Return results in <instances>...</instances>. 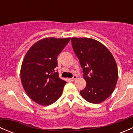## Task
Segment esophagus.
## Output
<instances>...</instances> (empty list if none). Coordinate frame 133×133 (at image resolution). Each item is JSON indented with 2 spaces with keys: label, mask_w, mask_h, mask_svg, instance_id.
<instances>
[{
  "label": "esophagus",
  "mask_w": 133,
  "mask_h": 133,
  "mask_svg": "<svg viewBox=\"0 0 133 133\" xmlns=\"http://www.w3.org/2000/svg\"><path fill=\"white\" fill-rule=\"evenodd\" d=\"M76 78H77V76H76V75H74V76H73V77L71 78L70 80H71V81H75V80H76Z\"/></svg>",
  "instance_id": "obj_1"
}]
</instances>
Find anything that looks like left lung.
<instances>
[{
    "label": "left lung",
    "mask_w": 133,
    "mask_h": 133,
    "mask_svg": "<svg viewBox=\"0 0 133 133\" xmlns=\"http://www.w3.org/2000/svg\"><path fill=\"white\" fill-rule=\"evenodd\" d=\"M71 44L87 83L80 95L89 102L100 104L108 98L116 87V61L108 48L95 39L72 38Z\"/></svg>",
    "instance_id": "8db88e82"
}]
</instances>
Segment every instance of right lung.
Returning <instances> with one entry per match:
<instances>
[{
  "label": "right lung",
  "mask_w": 133,
  "mask_h": 133,
  "mask_svg": "<svg viewBox=\"0 0 133 133\" xmlns=\"http://www.w3.org/2000/svg\"><path fill=\"white\" fill-rule=\"evenodd\" d=\"M70 38H45L25 54L21 69L22 86L29 98L41 105L53 104L61 96L66 82L55 71L57 57Z\"/></svg>",
  "instance_id": "right-lung-1"
}]
</instances>
